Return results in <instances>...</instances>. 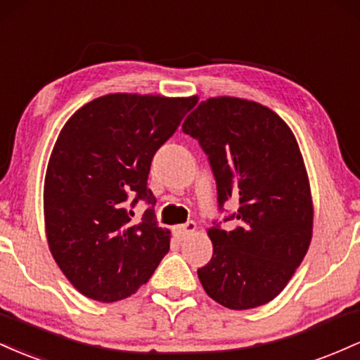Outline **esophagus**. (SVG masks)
Returning a JSON list of instances; mask_svg holds the SVG:
<instances>
[{
  "mask_svg": "<svg viewBox=\"0 0 360 360\" xmlns=\"http://www.w3.org/2000/svg\"><path fill=\"white\" fill-rule=\"evenodd\" d=\"M195 229H197V224L193 223V221H188V223L176 226L175 233L179 234L180 238H185V236H188V234H192L193 231H195Z\"/></svg>",
  "mask_w": 360,
  "mask_h": 360,
  "instance_id": "obj_1",
  "label": "esophagus"
}]
</instances>
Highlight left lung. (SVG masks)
Listing matches in <instances>:
<instances>
[{
  "label": "left lung",
  "mask_w": 360,
  "mask_h": 360,
  "mask_svg": "<svg viewBox=\"0 0 360 360\" xmlns=\"http://www.w3.org/2000/svg\"><path fill=\"white\" fill-rule=\"evenodd\" d=\"M185 134L209 156L219 209L238 211L207 229L212 258L197 276L209 297L229 309L267 304L284 290L313 236L308 172L288 124L265 105L216 96L185 119Z\"/></svg>",
  "instance_id": "left-lung-1"
}]
</instances>
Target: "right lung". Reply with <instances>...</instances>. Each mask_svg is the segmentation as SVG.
<instances>
[{
  "instance_id": "1",
  "label": "right lung",
  "mask_w": 360,
  "mask_h": 360,
  "mask_svg": "<svg viewBox=\"0 0 360 360\" xmlns=\"http://www.w3.org/2000/svg\"><path fill=\"white\" fill-rule=\"evenodd\" d=\"M197 96L110 93L70 117L51 153L44 181L49 250L83 296L114 302L134 294L169 250V229L155 209L141 223L126 202L155 205L148 188L151 161Z\"/></svg>"
}]
</instances>
